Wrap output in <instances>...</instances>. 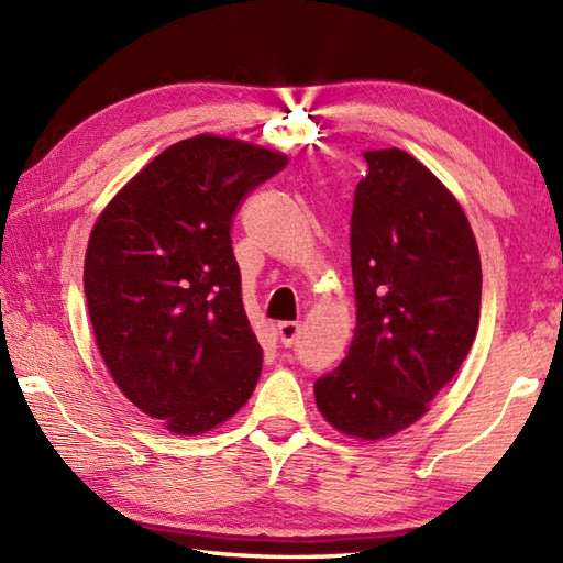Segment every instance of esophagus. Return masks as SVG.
<instances>
[{"mask_svg": "<svg viewBox=\"0 0 563 563\" xmlns=\"http://www.w3.org/2000/svg\"><path fill=\"white\" fill-rule=\"evenodd\" d=\"M275 329H278V339L285 349H290L297 336H300V324H297V321H280Z\"/></svg>", "mask_w": 563, "mask_h": 563, "instance_id": "esophagus-1", "label": "esophagus"}]
</instances>
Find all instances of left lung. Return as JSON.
I'll use <instances>...</instances> for the list:
<instances>
[{"instance_id":"left-lung-1","label":"left lung","mask_w":563,"mask_h":563,"mask_svg":"<svg viewBox=\"0 0 563 563\" xmlns=\"http://www.w3.org/2000/svg\"><path fill=\"white\" fill-rule=\"evenodd\" d=\"M363 157L351 218L353 343L314 382V399L339 433L385 440L426 416L470 353L482 261L457 198L426 164L399 147Z\"/></svg>"}]
</instances>
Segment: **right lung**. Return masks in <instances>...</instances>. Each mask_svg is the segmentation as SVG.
<instances>
[{
    "label": "right lung",
    "mask_w": 563,
    "mask_h": 563,
    "mask_svg": "<svg viewBox=\"0 0 563 563\" xmlns=\"http://www.w3.org/2000/svg\"><path fill=\"white\" fill-rule=\"evenodd\" d=\"M285 164L244 140L194 135L130 178L89 234L84 295L103 365L169 433L218 428L261 377L230 232Z\"/></svg>",
    "instance_id": "add662e5"
}]
</instances>
